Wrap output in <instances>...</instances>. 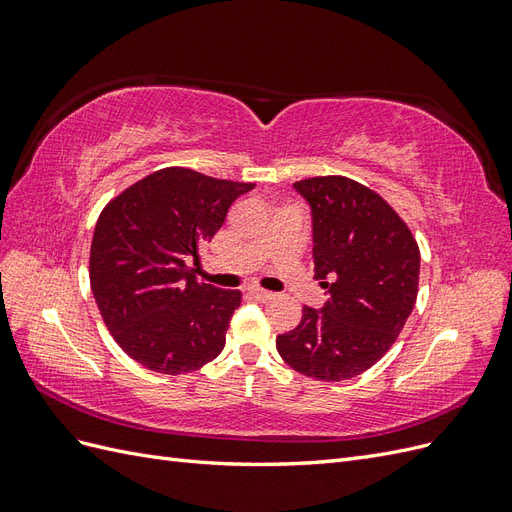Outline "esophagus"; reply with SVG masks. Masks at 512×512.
I'll use <instances>...</instances> for the list:
<instances>
[{"instance_id":"obj_1","label":"esophagus","mask_w":512,"mask_h":512,"mask_svg":"<svg viewBox=\"0 0 512 512\" xmlns=\"http://www.w3.org/2000/svg\"><path fill=\"white\" fill-rule=\"evenodd\" d=\"M247 294H250L252 299L262 301V303H267V301L275 299V294H273V292H269V290H262V288H250V290H247Z\"/></svg>"}]
</instances>
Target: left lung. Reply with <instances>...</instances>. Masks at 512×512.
Listing matches in <instances>:
<instances>
[{
	"mask_svg": "<svg viewBox=\"0 0 512 512\" xmlns=\"http://www.w3.org/2000/svg\"><path fill=\"white\" fill-rule=\"evenodd\" d=\"M312 209L314 271L327 288L303 307L277 352L303 376L339 382L378 363L404 329L418 292L421 254L406 222L382 196L348 177L294 183Z\"/></svg>",
	"mask_w": 512,
	"mask_h": 512,
	"instance_id": "1",
	"label": "left lung"
}]
</instances>
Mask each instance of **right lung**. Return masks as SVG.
<instances>
[{
	"mask_svg": "<svg viewBox=\"0 0 512 512\" xmlns=\"http://www.w3.org/2000/svg\"><path fill=\"white\" fill-rule=\"evenodd\" d=\"M254 183L162 168L100 213L89 280L104 324L128 356L158 374H190L224 350L239 290L196 280L200 254Z\"/></svg>",
	"mask_w": 512,
	"mask_h": 512,
	"instance_id": "obj_1",
	"label": "right lung"
}]
</instances>
